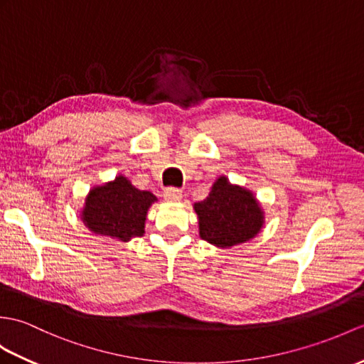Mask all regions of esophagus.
Segmentation results:
<instances>
[{
    "label": "esophagus",
    "instance_id": "esophagus-1",
    "mask_svg": "<svg viewBox=\"0 0 364 364\" xmlns=\"http://www.w3.org/2000/svg\"><path fill=\"white\" fill-rule=\"evenodd\" d=\"M164 198L167 201H180L183 198V193L180 189H176V188H167L164 191Z\"/></svg>",
    "mask_w": 364,
    "mask_h": 364
}]
</instances>
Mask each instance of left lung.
I'll return each mask as SVG.
<instances>
[{
	"label": "left lung",
	"mask_w": 364,
	"mask_h": 364,
	"mask_svg": "<svg viewBox=\"0 0 364 364\" xmlns=\"http://www.w3.org/2000/svg\"><path fill=\"white\" fill-rule=\"evenodd\" d=\"M198 215V232L203 240L218 248H231L250 242L265 223L264 209L251 191L232 184L220 175L208 197L193 205Z\"/></svg>",
	"instance_id": "left-lung-1"
}]
</instances>
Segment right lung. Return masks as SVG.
Returning a JSON list of instances; mask_svg holds the SVG:
<instances>
[{
  "label": "right lung",
  "instance_id": "right-lung-1",
  "mask_svg": "<svg viewBox=\"0 0 364 364\" xmlns=\"http://www.w3.org/2000/svg\"><path fill=\"white\" fill-rule=\"evenodd\" d=\"M155 201L158 198L150 191H139L127 176L117 175L90 189L80 218L92 234L130 242L146 232L147 210Z\"/></svg>",
  "mask_w": 364,
  "mask_h": 364
}]
</instances>
